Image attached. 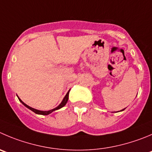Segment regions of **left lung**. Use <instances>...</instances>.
Segmentation results:
<instances>
[{
    "instance_id": "8db88e82",
    "label": "left lung",
    "mask_w": 152,
    "mask_h": 152,
    "mask_svg": "<svg viewBox=\"0 0 152 152\" xmlns=\"http://www.w3.org/2000/svg\"><path fill=\"white\" fill-rule=\"evenodd\" d=\"M124 110H125V109H124Z\"/></svg>"
}]
</instances>
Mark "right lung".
Masks as SVG:
<instances>
[{
  "mask_svg": "<svg viewBox=\"0 0 152 152\" xmlns=\"http://www.w3.org/2000/svg\"><path fill=\"white\" fill-rule=\"evenodd\" d=\"M69 91H70V90H69ZM69 92H67V94H66V96L64 97V99H63V102H61V104H60L59 105L58 107H57L54 108V109L50 110H48V111H41V110H38L34 109V108H32V107H29L28 105L26 104H24V102H23L22 101H21V99H19V98H18V99H19L20 102H21V103H22L23 104H24V106L26 107H27V108H28V109H30V110L34 111V112L35 113H37V114H40V115H48V114H50V113H52V112H53V111L57 110L60 109V108L63 107V106H65V105H66V104L67 103V102H68V99H69Z\"/></svg>",
  "mask_w": 152,
  "mask_h": 152,
  "instance_id": "add662e5",
  "label": "right lung"
}]
</instances>
